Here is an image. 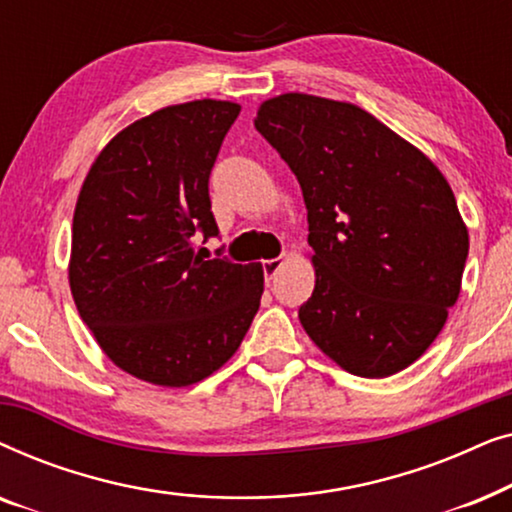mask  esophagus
<instances>
[{
    "mask_svg": "<svg viewBox=\"0 0 512 512\" xmlns=\"http://www.w3.org/2000/svg\"><path fill=\"white\" fill-rule=\"evenodd\" d=\"M286 263V256H277V258H268V261H263V275L265 279H272L277 275L279 270H282V265Z\"/></svg>",
    "mask_w": 512,
    "mask_h": 512,
    "instance_id": "1",
    "label": "esophagus"
}]
</instances>
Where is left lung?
Instances as JSON below:
<instances>
[{
    "instance_id": "1",
    "label": "left lung",
    "mask_w": 512,
    "mask_h": 512,
    "mask_svg": "<svg viewBox=\"0 0 512 512\" xmlns=\"http://www.w3.org/2000/svg\"><path fill=\"white\" fill-rule=\"evenodd\" d=\"M256 130L296 174L317 284L298 317L321 352L359 377L408 368L457 303L468 230L443 174L354 104L286 93Z\"/></svg>"
}]
</instances>
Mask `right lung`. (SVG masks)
I'll list each match as a JSON object with an SVG mask.
<instances>
[{
    "label": "right lung",
    "mask_w": 512,
    "mask_h": 512,
    "mask_svg": "<svg viewBox=\"0 0 512 512\" xmlns=\"http://www.w3.org/2000/svg\"><path fill=\"white\" fill-rule=\"evenodd\" d=\"M237 114L221 100L160 109L118 132L83 181L69 286L104 354L139 380H205L261 305V265L193 249L198 235H219L209 174Z\"/></svg>",
    "instance_id": "1"
}]
</instances>
